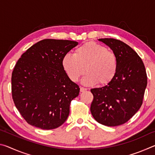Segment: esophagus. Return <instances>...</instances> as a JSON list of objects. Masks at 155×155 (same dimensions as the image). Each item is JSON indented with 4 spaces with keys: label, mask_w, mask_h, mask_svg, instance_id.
I'll list each match as a JSON object with an SVG mask.
<instances>
[{
    "label": "esophagus",
    "mask_w": 155,
    "mask_h": 155,
    "mask_svg": "<svg viewBox=\"0 0 155 155\" xmlns=\"http://www.w3.org/2000/svg\"><path fill=\"white\" fill-rule=\"evenodd\" d=\"M87 91V89H86V88L82 87L80 88V91H81V92H84V91Z\"/></svg>",
    "instance_id": "esophagus-1"
}]
</instances>
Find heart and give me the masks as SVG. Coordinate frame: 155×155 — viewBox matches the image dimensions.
<instances>
[{
    "label": "heart",
    "mask_w": 155,
    "mask_h": 155,
    "mask_svg": "<svg viewBox=\"0 0 155 155\" xmlns=\"http://www.w3.org/2000/svg\"><path fill=\"white\" fill-rule=\"evenodd\" d=\"M62 65L73 82L78 81L85 70L87 74L82 80L84 85L92 86L98 83L101 85H106L116 74L117 60L114 52L90 41L78 47L74 54H65L63 57Z\"/></svg>",
    "instance_id": "1"
}]
</instances>
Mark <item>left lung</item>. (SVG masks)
<instances>
[{
  "mask_svg": "<svg viewBox=\"0 0 155 155\" xmlns=\"http://www.w3.org/2000/svg\"><path fill=\"white\" fill-rule=\"evenodd\" d=\"M108 46L117 60V69L111 83L91 90L94 100L91 115L100 124L116 127L124 124L142 104L147 75L142 60L127 44L113 38L98 40Z\"/></svg>",
  "mask_w": 155,
  "mask_h": 155,
  "instance_id": "obj_1",
  "label": "left lung"
}]
</instances>
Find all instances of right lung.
Instances as JSON below:
<instances>
[{
  "label": "right lung",
  "mask_w": 155,
  "mask_h": 155,
  "mask_svg": "<svg viewBox=\"0 0 155 155\" xmlns=\"http://www.w3.org/2000/svg\"><path fill=\"white\" fill-rule=\"evenodd\" d=\"M77 41L45 39L31 46L12 76L14 104L28 124L54 129L66 121L80 88L64 71L62 59Z\"/></svg>",
  "instance_id": "obj_1"
}]
</instances>
